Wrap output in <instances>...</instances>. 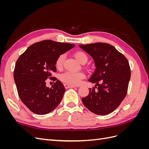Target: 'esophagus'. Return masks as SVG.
Instances as JSON below:
<instances>
[{
  "label": "esophagus",
  "mask_w": 149,
  "mask_h": 149,
  "mask_svg": "<svg viewBox=\"0 0 149 149\" xmlns=\"http://www.w3.org/2000/svg\"><path fill=\"white\" fill-rule=\"evenodd\" d=\"M64 86H65V87L66 88H76V86H74V85H71V84H66V83H65Z\"/></svg>",
  "instance_id": "34e87169"
}]
</instances>
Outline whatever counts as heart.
<instances>
[{"label":"heart","mask_w":149,"mask_h":149,"mask_svg":"<svg viewBox=\"0 0 149 149\" xmlns=\"http://www.w3.org/2000/svg\"><path fill=\"white\" fill-rule=\"evenodd\" d=\"M74 56L77 61L81 64H84L88 61V56L84 52L78 51L74 53ZM65 54H61L57 57L55 60V65L57 69L60 70L63 68L65 60ZM85 77L83 72H71L66 71L60 76V78L63 82L72 85H78L81 83V80Z\"/></svg>","instance_id":"heart-1"}]
</instances>
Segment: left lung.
<instances>
[{
    "label": "left lung",
    "instance_id": "obj_1",
    "mask_svg": "<svg viewBox=\"0 0 149 149\" xmlns=\"http://www.w3.org/2000/svg\"><path fill=\"white\" fill-rule=\"evenodd\" d=\"M79 47L92 56L96 65L89 79L96 86L89 89L87 96L82 98L83 104L96 114H110L127 94L131 74L128 60L108 43L98 42Z\"/></svg>",
    "mask_w": 149,
    "mask_h": 149
}]
</instances>
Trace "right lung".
Wrapping results in <instances>:
<instances>
[{"mask_svg": "<svg viewBox=\"0 0 149 149\" xmlns=\"http://www.w3.org/2000/svg\"><path fill=\"white\" fill-rule=\"evenodd\" d=\"M74 47L45 40L31 45L18 58L13 71L17 92L21 101L33 113L47 114L61 102L65 88L52 76L56 72L55 63L58 56ZM48 78L56 81L51 88L46 86Z\"/></svg>", "mask_w": 149, "mask_h": 149, "instance_id": "1", "label": "right lung"}]
</instances>
